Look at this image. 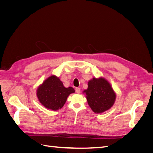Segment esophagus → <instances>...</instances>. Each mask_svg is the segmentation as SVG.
Instances as JSON below:
<instances>
[{
    "label": "esophagus",
    "instance_id": "esophagus-1",
    "mask_svg": "<svg viewBox=\"0 0 153 153\" xmlns=\"http://www.w3.org/2000/svg\"><path fill=\"white\" fill-rule=\"evenodd\" d=\"M75 91H76V93L80 94V88H78V87H76L75 89Z\"/></svg>",
    "mask_w": 153,
    "mask_h": 153
}]
</instances>
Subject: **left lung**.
Instances as JSON below:
<instances>
[{
    "mask_svg": "<svg viewBox=\"0 0 153 153\" xmlns=\"http://www.w3.org/2000/svg\"><path fill=\"white\" fill-rule=\"evenodd\" d=\"M86 94L87 103L97 114L110 109L115 101L116 94L110 83L104 78H93L88 82V88L83 91Z\"/></svg>",
    "mask_w": 153,
    "mask_h": 153,
    "instance_id": "1",
    "label": "left lung"
}]
</instances>
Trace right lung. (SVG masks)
Instances as JSON below:
<instances>
[{
  "label": "right lung",
  "instance_id": "obj_1",
  "mask_svg": "<svg viewBox=\"0 0 153 153\" xmlns=\"http://www.w3.org/2000/svg\"><path fill=\"white\" fill-rule=\"evenodd\" d=\"M74 92L73 87L66 88L57 76L52 75L38 87L36 94L45 108L57 110L65 104L68 96Z\"/></svg>",
  "mask_w": 153,
  "mask_h": 153
}]
</instances>
